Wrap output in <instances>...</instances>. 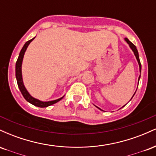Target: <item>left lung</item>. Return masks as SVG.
Here are the masks:
<instances>
[{
  "instance_id": "1",
  "label": "left lung",
  "mask_w": 156,
  "mask_h": 156,
  "mask_svg": "<svg viewBox=\"0 0 156 156\" xmlns=\"http://www.w3.org/2000/svg\"><path fill=\"white\" fill-rule=\"evenodd\" d=\"M125 40L127 42V43H128V44H129V46L130 47V48H131L132 49V51H133V53H134V55H135V56H136V59H137V61H138V63H139V70H140V73H141V62H140V60H139V53H138V51H137V49H136V46L134 45V44L132 43L131 42H130V41L129 40V39H128V38H125ZM140 77H141V75L140 76H139V79H140ZM136 93V92H135ZM134 94L133 95V97L134 96ZM133 97H132V98H133ZM125 106V105H124ZM99 109H101V108H99Z\"/></svg>"
}]
</instances>
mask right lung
<instances>
[{
    "label": "right lung",
    "instance_id": "add662e5",
    "mask_svg": "<svg viewBox=\"0 0 156 156\" xmlns=\"http://www.w3.org/2000/svg\"><path fill=\"white\" fill-rule=\"evenodd\" d=\"M34 38L30 39V40H28V42H26V44H25L24 46L23 47L22 50H21L20 53L19 57H18V58H17V62H16V67H15L16 78H17V85H18L20 90V92H21V93H22L23 96L24 97L25 99H26L28 102H29L30 103L33 104L34 105H36V106H37V107H40V108H44V107H48V106H49V105L54 104V103L61 101V100H62L64 97L59 98V99L55 100V101H48V102H42V101H39V100L36 99V98H34L33 97H31L29 94V93L28 92V91L26 90V89L25 88L24 85H23V78H22V70H21V67H22V62L23 59V56H24V54H25V52H26L27 48H28V44L31 43V41L34 40Z\"/></svg>",
    "mask_w": 156,
    "mask_h": 156
}]
</instances>
